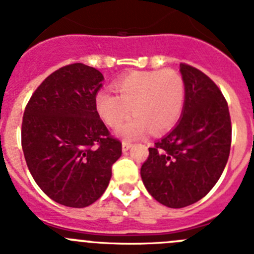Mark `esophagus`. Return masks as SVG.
I'll return each instance as SVG.
<instances>
[{
	"label": "esophagus",
	"mask_w": 254,
	"mask_h": 254,
	"mask_svg": "<svg viewBox=\"0 0 254 254\" xmlns=\"http://www.w3.org/2000/svg\"><path fill=\"white\" fill-rule=\"evenodd\" d=\"M131 142H127V141H123L122 142V150L123 151H128L129 149H131Z\"/></svg>",
	"instance_id": "esophagus-1"
}]
</instances>
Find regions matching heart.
<instances>
[{
	"label": "heart",
	"instance_id": "b5f03b06",
	"mask_svg": "<svg viewBox=\"0 0 254 254\" xmlns=\"http://www.w3.org/2000/svg\"><path fill=\"white\" fill-rule=\"evenodd\" d=\"M117 94L102 90L95 96L96 111L111 127H118L134 113L117 133L126 140L142 137L147 129L161 133L176 126L186 100L183 77L174 69L137 71L114 84Z\"/></svg>",
	"mask_w": 254,
	"mask_h": 254
}]
</instances>
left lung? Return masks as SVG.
<instances>
[{"mask_svg":"<svg viewBox=\"0 0 254 254\" xmlns=\"http://www.w3.org/2000/svg\"><path fill=\"white\" fill-rule=\"evenodd\" d=\"M186 100L178 125L149 147L141 178L161 205L181 208L212 190L228 163L232 121L228 103L207 75L181 64Z\"/></svg>","mask_w":254,"mask_h":254,"instance_id":"obj_1","label":"left lung"}]
</instances>
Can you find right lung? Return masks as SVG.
<instances>
[{"label":"right lung","instance_id":"obj_1","mask_svg":"<svg viewBox=\"0 0 254 254\" xmlns=\"http://www.w3.org/2000/svg\"><path fill=\"white\" fill-rule=\"evenodd\" d=\"M103 80L100 71L84 64L61 67L37 87L22 117L29 172L49 198L67 207L99 199L122 155V142L96 111Z\"/></svg>","mask_w":254,"mask_h":254}]
</instances>
